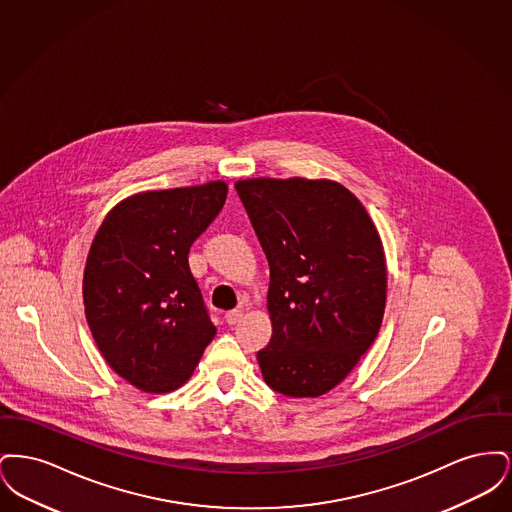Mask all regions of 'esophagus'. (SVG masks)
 Listing matches in <instances>:
<instances>
[{
  "label": "esophagus",
  "mask_w": 512,
  "mask_h": 512,
  "mask_svg": "<svg viewBox=\"0 0 512 512\" xmlns=\"http://www.w3.org/2000/svg\"><path fill=\"white\" fill-rule=\"evenodd\" d=\"M242 317H244V311L242 309H234V311H228L226 313V322L230 324V326H236L240 320H242Z\"/></svg>",
  "instance_id": "esophagus-1"
}]
</instances>
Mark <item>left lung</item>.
Here are the masks:
<instances>
[{"label": "left lung", "mask_w": 512, "mask_h": 512, "mask_svg": "<svg viewBox=\"0 0 512 512\" xmlns=\"http://www.w3.org/2000/svg\"><path fill=\"white\" fill-rule=\"evenodd\" d=\"M234 186L270 267L263 378L288 397H320L380 332L388 270L378 228L336 180L259 176Z\"/></svg>", "instance_id": "8db88e82"}]
</instances>
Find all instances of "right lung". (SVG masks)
Segmentation results:
<instances>
[{"label":"right lung","mask_w":512,"mask_h":512,"mask_svg":"<svg viewBox=\"0 0 512 512\" xmlns=\"http://www.w3.org/2000/svg\"><path fill=\"white\" fill-rule=\"evenodd\" d=\"M224 180L149 190L119 201L90 245L82 297L99 353L146 393L184 386L217 334L188 265L219 215Z\"/></svg>","instance_id":"right-lung-1"}]
</instances>
